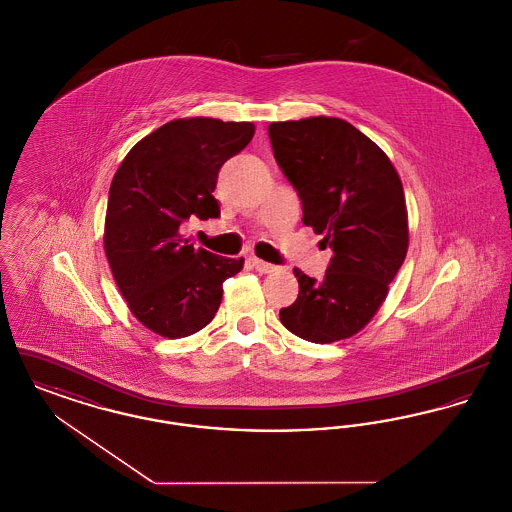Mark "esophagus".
I'll return each instance as SVG.
<instances>
[{
  "instance_id": "1",
  "label": "esophagus",
  "mask_w": 512,
  "mask_h": 512,
  "mask_svg": "<svg viewBox=\"0 0 512 512\" xmlns=\"http://www.w3.org/2000/svg\"><path fill=\"white\" fill-rule=\"evenodd\" d=\"M251 263H253V267L257 268L259 272H263V274H270V272H274L276 268L274 265H270V263H265V261H261V259H257V257H251Z\"/></svg>"
}]
</instances>
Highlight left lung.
Masks as SVG:
<instances>
[{"instance_id":"8db88e82","label":"left lung","mask_w":512,"mask_h":512,"mask_svg":"<svg viewBox=\"0 0 512 512\" xmlns=\"http://www.w3.org/2000/svg\"><path fill=\"white\" fill-rule=\"evenodd\" d=\"M268 138L301 199L303 224L334 251L320 282L293 268L299 295L280 320L313 343L351 338L376 315L407 255L401 178L380 147L341 119L272 122Z\"/></svg>"}]
</instances>
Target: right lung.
<instances>
[{
    "label": "right lung",
    "mask_w": 512,
    "mask_h": 512,
    "mask_svg": "<svg viewBox=\"0 0 512 512\" xmlns=\"http://www.w3.org/2000/svg\"><path fill=\"white\" fill-rule=\"evenodd\" d=\"M251 122H167L128 151L115 172L103 245L132 315L163 338H186L219 311L222 282L244 268L182 234L184 220L220 217V167L253 138Z\"/></svg>",
    "instance_id": "right-lung-1"
}]
</instances>
